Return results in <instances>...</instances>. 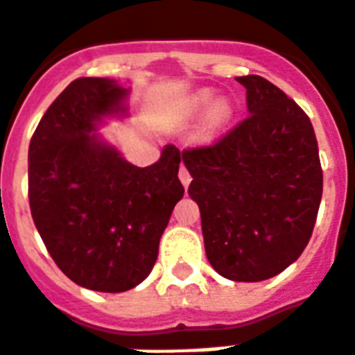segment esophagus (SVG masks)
<instances>
[{"mask_svg": "<svg viewBox=\"0 0 355 355\" xmlns=\"http://www.w3.org/2000/svg\"><path fill=\"white\" fill-rule=\"evenodd\" d=\"M178 178H180V182H182L184 188H188L189 182H191V175H189V171L184 166L180 167V171H178Z\"/></svg>", "mask_w": 355, "mask_h": 355, "instance_id": "obj_1", "label": "esophagus"}]
</instances>
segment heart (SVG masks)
Listing matches in <instances>:
<instances>
[{"mask_svg": "<svg viewBox=\"0 0 355 355\" xmlns=\"http://www.w3.org/2000/svg\"><path fill=\"white\" fill-rule=\"evenodd\" d=\"M186 110L191 117H201L207 115L205 128L207 132H216L227 123V119L231 115V110L225 102H216V94L210 89H201L196 94H191L186 104Z\"/></svg>", "mask_w": 355, "mask_h": 355, "instance_id": "heart-1", "label": "heart"}]
</instances>
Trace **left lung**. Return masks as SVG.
I'll list each match as a JSON object with an SVG mask.
<instances>
[{"label":"left lung","mask_w":355,"mask_h":355,"mask_svg":"<svg viewBox=\"0 0 355 355\" xmlns=\"http://www.w3.org/2000/svg\"><path fill=\"white\" fill-rule=\"evenodd\" d=\"M250 117L212 145L182 150L188 193L201 210L208 262L257 283L302 255L322 199L315 130L304 110L262 76H242Z\"/></svg>","instance_id":"obj_1"}]
</instances>
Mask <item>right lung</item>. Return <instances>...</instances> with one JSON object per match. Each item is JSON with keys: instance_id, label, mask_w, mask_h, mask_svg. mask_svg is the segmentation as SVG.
Here are the masks:
<instances>
[{"instance_id": "right-lung-1", "label": "right lung", "mask_w": 355, "mask_h": 355, "mask_svg": "<svg viewBox=\"0 0 355 355\" xmlns=\"http://www.w3.org/2000/svg\"><path fill=\"white\" fill-rule=\"evenodd\" d=\"M132 89L110 78L70 83L29 143V207L46 250L76 285L124 292L147 279L184 196L180 150L137 167L98 130L128 119Z\"/></svg>"}]
</instances>
